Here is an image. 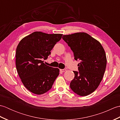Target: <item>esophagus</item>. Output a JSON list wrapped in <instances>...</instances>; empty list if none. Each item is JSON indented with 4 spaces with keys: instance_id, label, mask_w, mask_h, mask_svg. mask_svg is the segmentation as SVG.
<instances>
[{
    "instance_id": "34e87169",
    "label": "esophagus",
    "mask_w": 120,
    "mask_h": 120,
    "mask_svg": "<svg viewBox=\"0 0 120 120\" xmlns=\"http://www.w3.org/2000/svg\"><path fill=\"white\" fill-rule=\"evenodd\" d=\"M60 71L62 72H64L65 71H66V69H65V68H63V69H60Z\"/></svg>"
}]
</instances>
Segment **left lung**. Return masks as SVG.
<instances>
[{"label":"left lung","mask_w":120,"mask_h":120,"mask_svg":"<svg viewBox=\"0 0 120 120\" xmlns=\"http://www.w3.org/2000/svg\"><path fill=\"white\" fill-rule=\"evenodd\" d=\"M63 40L73 51L75 60L79 61L78 72L73 71L74 78L70 88L77 95L83 96L98 88L106 70V53L101 44L85 32L63 35Z\"/></svg>","instance_id":"left-lung-1"}]
</instances>
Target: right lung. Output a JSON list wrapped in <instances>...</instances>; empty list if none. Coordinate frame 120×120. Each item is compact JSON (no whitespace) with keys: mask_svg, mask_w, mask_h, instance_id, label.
<instances>
[{"mask_svg":"<svg viewBox=\"0 0 120 120\" xmlns=\"http://www.w3.org/2000/svg\"><path fill=\"white\" fill-rule=\"evenodd\" d=\"M62 34H47L36 31L23 38L16 51V67L22 82L32 93L40 95L49 91L59 69L46 65V60L50 55Z\"/></svg>","mask_w":120,"mask_h":120,"instance_id":"add662e5","label":"right lung"}]
</instances>
